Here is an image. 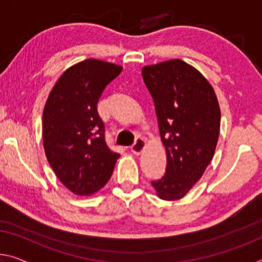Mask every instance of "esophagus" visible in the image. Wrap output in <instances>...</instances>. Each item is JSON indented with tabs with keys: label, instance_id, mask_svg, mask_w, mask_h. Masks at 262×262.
Masks as SVG:
<instances>
[{
	"label": "esophagus",
	"instance_id": "1",
	"mask_svg": "<svg viewBox=\"0 0 262 262\" xmlns=\"http://www.w3.org/2000/svg\"><path fill=\"white\" fill-rule=\"evenodd\" d=\"M144 148H146V140L139 138L136 139L135 143L130 147V150L133 154H135V155H140V154L144 150Z\"/></svg>",
	"mask_w": 262,
	"mask_h": 262
}]
</instances>
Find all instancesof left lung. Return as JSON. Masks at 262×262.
<instances>
[{"mask_svg": "<svg viewBox=\"0 0 262 262\" xmlns=\"http://www.w3.org/2000/svg\"><path fill=\"white\" fill-rule=\"evenodd\" d=\"M155 103L167 169L151 182L164 201L183 198L201 180L214 155L221 129V108L206 78L181 59L142 69Z\"/></svg>", "mask_w": 262, "mask_h": 262, "instance_id": "8db88e82", "label": "left lung"}]
</instances>
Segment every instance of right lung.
I'll return each mask as SVG.
<instances>
[{
    "label": "right lung",
    "instance_id": "obj_1",
    "mask_svg": "<svg viewBox=\"0 0 262 262\" xmlns=\"http://www.w3.org/2000/svg\"><path fill=\"white\" fill-rule=\"evenodd\" d=\"M121 71L122 66L93 58L74 64L58 79L44 106L45 155L59 181L78 196L106 185L120 157L106 144L97 105Z\"/></svg>",
    "mask_w": 262,
    "mask_h": 262
}]
</instances>
